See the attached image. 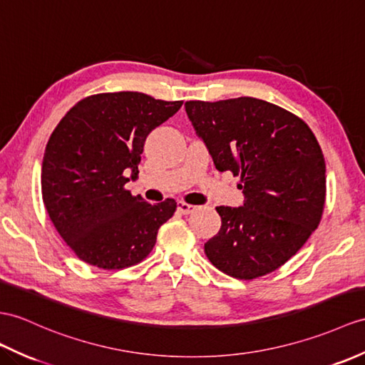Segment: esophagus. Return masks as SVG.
I'll list each match as a JSON object with an SVG mask.
<instances>
[{
	"label": "esophagus",
	"instance_id": "34e87169",
	"mask_svg": "<svg viewBox=\"0 0 365 365\" xmlns=\"http://www.w3.org/2000/svg\"><path fill=\"white\" fill-rule=\"evenodd\" d=\"M177 210H179L180 213H183V215H190V213H192L194 210H196V207L190 205V203H186V202L179 200V202H177Z\"/></svg>",
	"mask_w": 365,
	"mask_h": 365
}]
</instances>
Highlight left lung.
<instances>
[{
  "label": "left lung",
  "instance_id": "1",
  "mask_svg": "<svg viewBox=\"0 0 365 365\" xmlns=\"http://www.w3.org/2000/svg\"><path fill=\"white\" fill-rule=\"evenodd\" d=\"M217 171L241 175L244 205L216 207L221 230L205 242L221 272L253 279L274 272L316 230L325 207V158L308 124L257 98L185 103Z\"/></svg>",
  "mask_w": 365,
  "mask_h": 365
}]
</instances>
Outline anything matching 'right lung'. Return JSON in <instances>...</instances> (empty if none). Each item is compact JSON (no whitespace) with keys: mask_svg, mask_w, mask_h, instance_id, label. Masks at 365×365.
<instances>
[{"mask_svg":"<svg viewBox=\"0 0 365 365\" xmlns=\"http://www.w3.org/2000/svg\"><path fill=\"white\" fill-rule=\"evenodd\" d=\"M182 101L138 91L101 93L70 108L46 144L41 196L56 230L91 266L124 269L154 249L158 228L177 208L124 188L138 175L148 135L179 112Z\"/></svg>","mask_w":365,"mask_h":365,"instance_id":"add662e5","label":"right lung"}]
</instances>
